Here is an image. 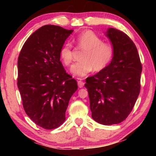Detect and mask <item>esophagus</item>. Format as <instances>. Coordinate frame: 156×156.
<instances>
[{
    "instance_id": "esophagus-1",
    "label": "esophagus",
    "mask_w": 156,
    "mask_h": 156,
    "mask_svg": "<svg viewBox=\"0 0 156 156\" xmlns=\"http://www.w3.org/2000/svg\"><path fill=\"white\" fill-rule=\"evenodd\" d=\"M78 85L79 88H82L84 86V82H83L81 80H78Z\"/></svg>"
}]
</instances>
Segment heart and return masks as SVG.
Wrapping results in <instances>:
<instances>
[{
	"mask_svg": "<svg viewBox=\"0 0 156 156\" xmlns=\"http://www.w3.org/2000/svg\"><path fill=\"white\" fill-rule=\"evenodd\" d=\"M73 43L84 52L80 58L81 62L76 63L71 68L73 76L84 77L92 70L96 72L103 70L112 60L114 54L112 44L102 43V39L92 31H84L73 38ZM60 56L66 65L72 62L73 51L69 44H65L60 51Z\"/></svg>",
	"mask_w": 156,
	"mask_h": 156,
	"instance_id": "obj_1",
	"label": "heart"
}]
</instances>
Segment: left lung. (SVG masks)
<instances>
[{
	"label": "left lung",
	"mask_w": 156,
	"mask_h": 156,
	"mask_svg": "<svg viewBox=\"0 0 156 156\" xmlns=\"http://www.w3.org/2000/svg\"><path fill=\"white\" fill-rule=\"evenodd\" d=\"M114 54L106 68L87 78L91 117L104 125L125 120L140 90L142 65L136 47L122 31L108 28L105 33Z\"/></svg>",
	"instance_id": "8db88e82"
}]
</instances>
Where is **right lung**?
<instances>
[{
	"instance_id": "obj_1",
	"label": "right lung",
	"mask_w": 156,
	"mask_h": 156,
	"mask_svg": "<svg viewBox=\"0 0 156 156\" xmlns=\"http://www.w3.org/2000/svg\"><path fill=\"white\" fill-rule=\"evenodd\" d=\"M73 31L44 25L29 37L18 56L17 84L23 108L34 122L45 129L65 122L69 102L78 89L60 60V49Z\"/></svg>"
}]
</instances>
